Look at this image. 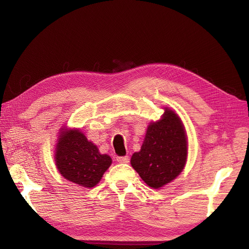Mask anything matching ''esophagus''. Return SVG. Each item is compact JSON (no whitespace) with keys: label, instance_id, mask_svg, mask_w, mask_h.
Returning a JSON list of instances; mask_svg holds the SVG:
<instances>
[{"label":"esophagus","instance_id":"1","mask_svg":"<svg viewBox=\"0 0 249 249\" xmlns=\"http://www.w3.org/2000/svg\"><path fill=\"white\" fill-rule=\"evenodd\" d=\"M129 157L127 156H124V157H117L116 158V161L118 163H129Z\"/></svg>","mask_w":249,"mask_h":249}]
</instances>
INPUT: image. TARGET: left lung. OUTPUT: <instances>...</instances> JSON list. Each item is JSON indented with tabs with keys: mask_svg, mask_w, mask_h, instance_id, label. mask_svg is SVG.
<instances>
[{
	"mask_svg": "<svg viewBox=\"0 0 249 249\" xmlns=\"http://www.w3.org/2000/svg\"><path fill=\"white\" fill-rule=\"evenodd\" d=\"M187 143L182 120L172 110L165 108L162 118L147 126L140 152L133 154L131 164L145 184L159 189L183 171Z\"/></svg>",
	"mask_w": 249,
	"mask_h": 249,
	"instance_id": "8db88e82",
	"label": "left lung"
}]
</instances>
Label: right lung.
<instances>
[{
	"mask_svg": "<svg viewBox=\"0 0 249 249\" xmlns=\"http://www.w3.org/2000/svg\"><path fill=\"white\" fill-rule=\"evenodd\" d=\"M56 146L55 162L61 176L85 188L100 182L112 163L108 155L89 141L80 130L62 129Z\"/></svg>",
	"mask_w": 249,
	"mask_h": 249,
	"instance_id": "obj_1",
	"label": "right lung"
}]
</instances>
